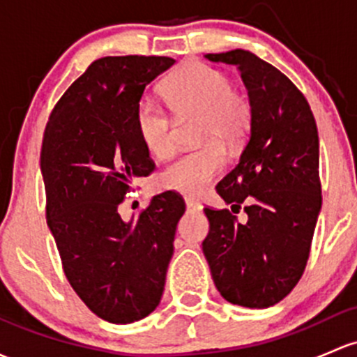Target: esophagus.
<instances>
[{
    "label": "esophagus",
    "mask_w": 357,
    "mask_h": 357,
    "mask_svg": "<svg viewBox=\"0 0 357 357\" xmlns=\"http://www.w3.org/2000/svg\"><path fill=\"white\" fill-rule=\"evenodd\" d=\"M185 204H186V208L188 210H202V204L198 200H195V198H185Z\"/></svg>",
    "instance_id": "34e87169"
}]
</instances>
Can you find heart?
Instances as JSON below:
<instances>
[{
	"mask_svg": "<svg viewBox=\"0 0 357 357\" xmlns=\"http://www.w3.org/2000/svg\"><path fill=\"white\" fill-rule=\"evenodd\" d=\"M164 96L178 118L198 116V142L202 147L186 152L169 164L160 174L164 188L183 195H200L224 169V147H234L250 128V102L243 93L231 89L227 75L204 63H188L167 78ZM138 137L144 147L157 159H167L174 152L172 119L157 100L142 99L137 116Z\"/></svg>",
	"mask_w": 357,
	"mask_h": 357,
	"instance_id": "obj_1",
	"label": "heart"
}]
</instances>
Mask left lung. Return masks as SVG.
<instances>
[{"mask_svg": "<svg viewBox=\"0 0 357 357\" xmlns=\"http://www.w3.org/2000/svg\"><path fill=\"white\" fill-rule=\"evenodd\" d=\"M239 70L250 99V138L238 166L217 185L234 213L246 202V222L229 210L205 208L202 243L213 284L245 307L282 301L305 272L321 210L320 144L310 104L275 66L253 52L205 54Z\"/></svg>", "mask_w": 357, "mask_h": 357, "instance_id": "left-lung-1", "label": "left lung"}]
</instances>
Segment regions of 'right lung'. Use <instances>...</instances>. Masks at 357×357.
<instances>
[{
    "label": "right lung",
    "mask_w": 357,
    "mask_h": 357,
    "mask_svg": "<svg viewBox=\"0 0 357 357\" xmlns=\"http://www.w3.org/2000/svg\"><path fill=\"white\" fill-rule=\"evenodd\" d=\"M166 56H107L63 93L40 150L46 215L70 286L92 313L131 324L160 303L185 202L166 191L138 217L118 205L152 171L137 131L144 90L174 65Z\"/></svg>",
    "instance_id": "1"
}]
</instances>
